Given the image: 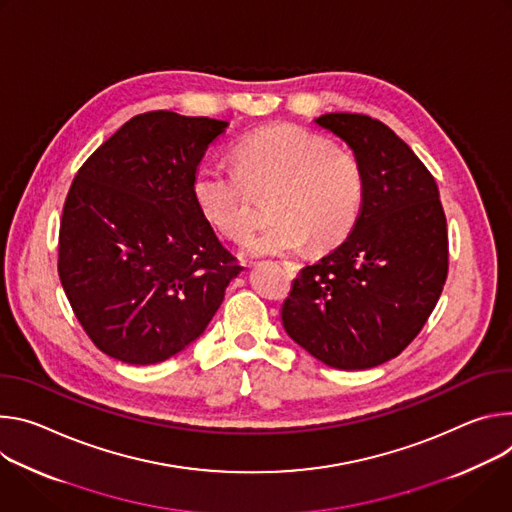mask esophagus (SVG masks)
Listing matches in <instances>:
<instances>
[{
    "instance_id": "1",
    "label": "esophagus",
    "mask_w": 512,
    "mask_h": 512,
    "mask_svg": "<svg viewBox=\"0 0 512 512\" xmlns=\"http://www.w3.org/2000/svg\"><path fill=\"white\" fill-rule=\"evenodd\" d=\"M280 264H282V268H285V272H287L289 276H295V274L299 272V264L293 262V260H282Z\"/></svg>"
}]
</instances>
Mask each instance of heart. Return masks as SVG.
I'll use <instances>...</instances> for the list:
<instances>
[{
	"mask_svg": "<svg viewBox=\"0 0 512 512\" xmlns=\"http://www.w3.org/2000/svg\"><path fill=\"white\" fill-rule=\"evenodd\" d=\"M232 158L238 173L201 166L193 197L217 232L240 242L258 223L252 195L272 193L276 221L248 240L246 254H285L305 242L327 250L352 232L366 197L364 166L352 150L295 124H270L238 138Z\"/></svg>",
	"mask_w": 512,
	"mask_h": 512,
	"instance_id": "obj_1",
	"label": "heart"
}]
</instances>
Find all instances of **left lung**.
Segmentation results:
<instances>
[{
	"instance_id": "1",
	"label": "left lung",
	"mask_w": 512,
	"mask_h": 512,
	"mask_svg": "<svg viewBox=\"0 0 512 512\" xmlns=\"http://www.w3.org/2000/svg\"><path fill=\"white\" fill-rule=\"evenodd\" d=\"M315 122L360 158L366 197L350 236L293 280L282 325L323 364L366 370L399 356L435 309L447 221L433 175L386 124L362 113Z\"/></svg>"
}]
</instances>
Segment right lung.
<instances>
[{"instance_id": "add662e5", "label": "right lung", "mask_w": 512, "mask_h": 512, "mask_svg": "<svg viewBox=\"0 0 512 512\" xmlns=\"http://www.w3.org/2000/svg\"><path fill=\"white\" fill-rule=\"evenodd\" d=\"M227 122L146 111L79 168L59 232V276L75 317L107 356L146 366L197 339L242 266L193 197Z\"/></svg>"}]
</instances>
